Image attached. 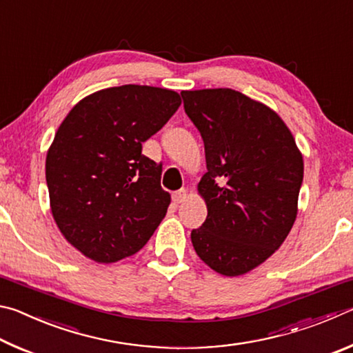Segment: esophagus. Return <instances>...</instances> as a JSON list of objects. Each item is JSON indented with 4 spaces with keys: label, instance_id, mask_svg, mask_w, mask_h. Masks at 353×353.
<instances>
[{
    "label": "esophagus",
    "instance_id": "obj_1",
    "mask_svg": "<svg viewBox=\"0 0 353 353\" xmlns=\"http://www.w3.org/2000/svg\"><path fill=\"white\" fill-rule=\"evenodd\" d=\"M187 196H188L187 190H183V188L177 190V191H174V193H172V201H174V204H181V202L187 199Z\"/></svg>",
    "mask_w": 353,
    "mask_h": 353
}]
</instances>
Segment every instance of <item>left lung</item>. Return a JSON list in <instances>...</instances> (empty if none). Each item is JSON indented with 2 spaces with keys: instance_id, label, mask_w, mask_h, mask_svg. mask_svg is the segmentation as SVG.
<instances>
[{
  "instance_id": "8db88e82",
  "label": "left lung",
  "mask_w": 353,
  "mask_h": 353,
  "mask_svg": "<svg viewBox=\"0 0 353 353\" xmlns=\"http://www.w3.org/2000/svg\"><path fill=\"white\" fill-rule=\"evenodd\" d=\"M181 94L207 162L198 183L207 219L191 232V243L213 271L243 276L270 259L294 224L302 154L283 119L246 94L232 88Z\"/></svg>"
}]
</instances>
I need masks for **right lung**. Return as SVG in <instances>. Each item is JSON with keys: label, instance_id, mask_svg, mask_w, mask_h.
<instances>
[{"label": "right lung", "instance_id": "right-lung-1", "mask_svg": "<svg viewBox=\"0 0 353 353\" xmlns=\"http://www.w3.org/2000/svg\"><path fill=\"white\" fill-rule=\"evenodd\" d=\"M174 90L110 87L81 99L46 154L50 205L71 246L97 263H115L145 246L171 202L162 165L141 154L181 105Z\"/></svg>", "mask_w": 353, "mask_h": 353}]
</instances>
